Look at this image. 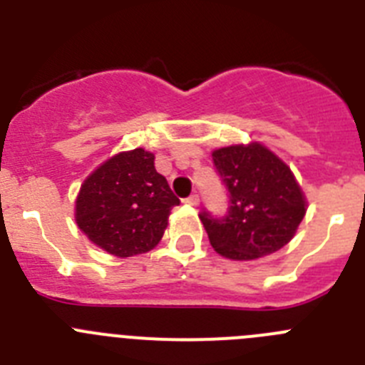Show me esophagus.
Listing matches in <instances>:
<instances>
[{
	"mask_svg": "<svg viewBox=\"0 0 365 365\" xmlns=\"http://www.w3.org/2000/svg\"><path fill=\"white\" fill-rule=\"evenodd\" d=\"M185 202L190 206H199V195L197 193H192L188 199H185Z\"/></svg>",
	"mask_w": 365,
	"mask_h": 365,
	"instance_id": "esophagus-1",
	"label": "esophagus"
}]
</instances>
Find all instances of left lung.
I'll use <instances>...</instances> for the list:
<instances>
[{
  "label": "left lung",
  "instance_id": "1",
  "mask_svg": "<svg viewBox=\"0 0 365 365\" xmlns=\"http://www.w3.org/2000/svg\"><path fill=\"white\" fill-rule=\"evenodd\" d=\"M212 159L230 192L225 217L199 214L215 252L234 261L278 252L294 237L307 212L291 168L259 143L219 148Z\"/></svg>",
  "mask_w": 365,
  "mask_h": 365
}]
</instances>
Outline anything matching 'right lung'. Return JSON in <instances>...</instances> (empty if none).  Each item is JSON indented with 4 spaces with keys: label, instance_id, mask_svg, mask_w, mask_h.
I'll return each mask as SVG.
<instances>
[{
    "label": "right lung",
    "instance_id": "obj_1",
    "mask_svg": "<svg viewBox=\"0 0 365 365\" xmlns=\"http://www.w3.org/2000/svg\"><path fill=\"white\" fill-rule=\"evenodd\" d=\"M179 199L143 148L120 151L80 186L74 219L89 241L117 257L150 252L159 245Z\"/></svg>",
    "mask_w": 365,
    "mask_h": 365
}]
</instances>
